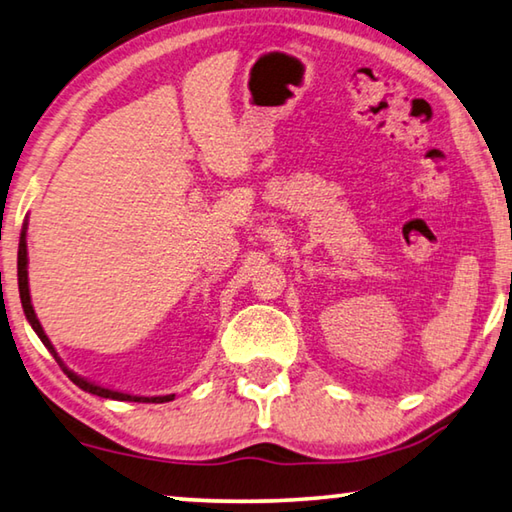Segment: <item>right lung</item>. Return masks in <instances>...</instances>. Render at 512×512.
<instances>
[{
  "label": "right lung",
  "mask_w": 512,
  "mask_h": 512,
  "mask_svg": "<svg viewBox=\"0 0 512 512\" xmlns=\"http://www.w3.org/2000/svg\"><path fill=\"white\" fill-rule=\"evenodd\" d=\"M27 265H29V258H27V222L22 226V233H20V247H18V286H20V299H22V308H24V315H27V320L31 324V329L38 333V338L43 340V345L49 349V354L56 358V363L61 365V370L67 374V379L72 383H77L81 390L90 392V395H97V397H104V399H117V401H145V404H165V401H172L174 395H165V397H138V395H127V392H117L111 388H104V385H97L92 381H86L83 376L74 374L72 370H67L65 363L61 360V356L56 354V349L52 342H49L47 333L43 331V326H40L36 311H33L31 306V295H29V272H27Z\"/></svg>",
  "instance_id": "obj_1"
}]
</instances>
